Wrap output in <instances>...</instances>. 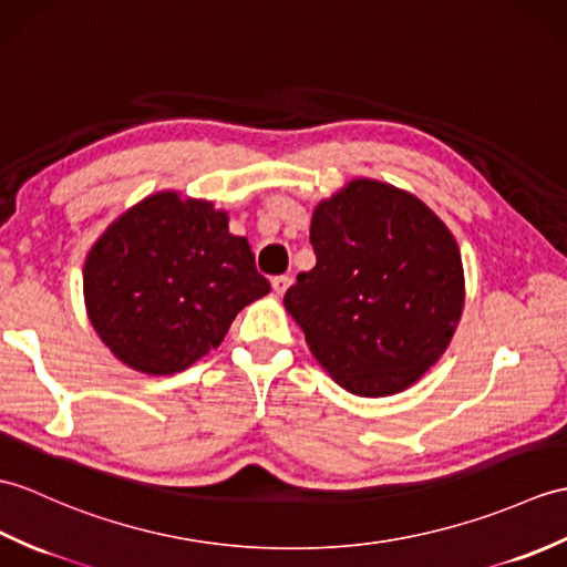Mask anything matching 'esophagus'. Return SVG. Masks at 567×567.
Returning <instances> with one entry per match:
<instances>
[{
	"instance_id": "esophagus-1",
	"label": "esophagus",
	"mask_w": 567,
	"mask_h": 567,
	"mask_svg": "<svg viewBox=\"0 0 567 567\" xmlns=\"http://www.w3.org/2000/svg\"><path fill=\"white\" fill-rule=\"evenodd\" d=\"M272 282V289L278 295H285L287 292V287L292 285V278H289V275H275V278L270 280Z\"/></svg>"
}]
</instances>
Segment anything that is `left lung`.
I'll return each mask as SVG.
<instances>
[{
    "instance_id": "1",
    "label": "left lung",
    "mask_w": 567,
    "mask_h": 567,
    "mask_svg": "<svg viewBox=\"0 0 567 567\" xmlns=\"http://www.w3.org/2000/svg\"><path fill=\"white\" fill-rule=\"evenodd\" d=\"M316 266L285 307L313 358L358 396L399 393L440 360L464 309L462 254L430 207L358 178L313 209Z\"/></svg>"
}]
</instances>
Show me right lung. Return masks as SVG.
Masks as SVG:
<instances>
[{
	"label": "right lung",
	"instance_id": "add662e5",
	"mask_svg": "<svg viewBox=\"0 0 567 567\" xmlns=\"http://www.w3.org/2000/svg\"><path fill=\"white\" fill-rule=\"evenodd\" d=\"M251 246L203 200L159 193L113 221L84 266L89 319L117 360L144 374L186 370L268 295Z\"/></svg>",
	"mask_w": 567,
	"mask_h": 567
}]
</instances>
